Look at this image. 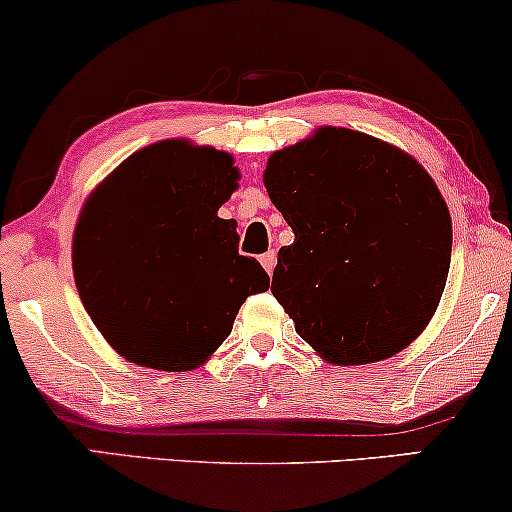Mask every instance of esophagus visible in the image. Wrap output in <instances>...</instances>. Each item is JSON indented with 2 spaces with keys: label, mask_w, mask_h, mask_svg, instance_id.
Masks as SVG:
<instances>
[{
  "label": "esophagus",
  "mask_w": 512,
  "mask_h": 512,
  "mask_svg": "<svg viewBox=\"0 0 512 512\" xmlns=\"http://www.w3.org/2000/svg\"><path fill=\"white\" fill-rule=\"evenodd\" d=\"M260 262H262L264 272H267V274H272V272H274V264H276V252H274V250L264 252V255L260 257Z\"/></svg>",
  "instance_id": "1"
}]
</instances>
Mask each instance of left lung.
<instances>
[{
  "label": "left lung",
  "mask_w": 512,
  "mask_h": 512,
  "mask_svg": "<svg viewBox=\"0 0 512 512\" xmlns=\"http://www.w3.org/2000/svg\"><path fill=\"white\" fill-rule=\"evenodd\" d=\"M264 187L291 226L272 293L334 366L399 354L436 313L450 269L448 204L407 151L346 127L274 151Z\"/></svg>",
  "instance_id": "obj_1"
}]
</instances>
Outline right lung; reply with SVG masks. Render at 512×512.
I'll return each instance as SVG.
<instances>
[{"label":"right lung","mask_w":512,"mask_h":512,"mask_svg":"<svg viewBox=\"0 0 512 512\" xmlns=\"http://www.w3.org/2000/svg\"><path fill=\"white\" fill-rule=\"evenodd\" d=\"M233 156L166 139L117 166L86 199L72 240L74 281L93 325L120 356L154 370L202 366L240 305L269 289L238 255Z\"/></svg>","instance_id":"obj_1"}]
</instances>
